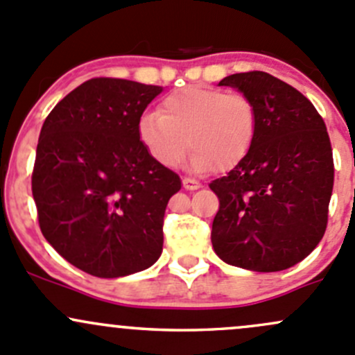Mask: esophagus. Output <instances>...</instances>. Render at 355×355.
<instances>
[{
	"mask_svg": "<svg viewBox=\"0 0 355 355\" xmlns=\"http://www.w3.org/2000/svg\"><path fill=\"white\" fill-rule=\"evenodd\" d=\"M182 184H184V187L187 189V191H196V189L200 187V184L198 180H194V178H189V177L182 178Z\"/></svg>",
	"mask_w": 355,
	"mask_h": 355,
	"instance_id": "34e87169",
	"label": "esophagus"
}]
</instances>
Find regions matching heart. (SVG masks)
Wrapping results in <instances>:
<instances>
[{"label": "heart", "instance_id": "heart-1", "mask_svg": "<svg viewBox=\"0 0 355 355\" xmlns=\"http://www.w3.org/2000/svg\"><path fill=\"white\" fill-rule=\"evenodd\" d=\"M256 130L257 111L249 96L209 85L170 92L137 123L139 141L156 163L178 166L192 148L187 166L198 173L237 166L249 155Z\"/></svg>", "mask_w": 355, "mask_h": 355}]
</instances>
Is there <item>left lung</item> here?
<instances>
[{"mask_svg":"<svg viewBox=\"0 0 355 355\" xmlns=\"http://www.w3.org/2000/svg\"><path fill=\"white\" fill-rule=\"evenodd\" d=\"M220 85L252 99L257 130L249 155L209 184L220 199L214 252L244 270H287L327 230L335 175L327 125L306 96L266 71L228 75Z\"/></svg>","mask_w":355,"mask_h":355,"instance_id":"obj_1","label":"left lung"}]
</instances>
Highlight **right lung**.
<instances>
[{"label":"right lung","mask_w":355,"mask_h":355,"mask_svg":"<svg viewBox=\"0 0 355 355\" xmlns=\"http://www.w3.org/2000/svg\"><path fill=\"white\" fill-rule=\"evenodd\" d=\"M161 91L91 78L42 123L32 171L39 227L60 256L92 277L137 273L163 250L164 209L182 182L137 135L139 118Z\"/></svg>","instance_id":"obj_1"}]
</instances>
